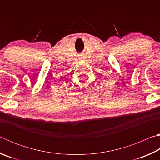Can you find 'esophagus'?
Wrapping results in <instances>:
<instances>
[{
    "mask_svg": "<svg viewBox=\"0 0 160 160\" xmlns=\"http://www.w3.org/2000/svg\"><path fill=\"white\" fill-rule=\"evenodd\" d=\"M78 57H79V58L80 59H84V56L82 55V54H80V55H79V56H78Z\"/></svg>",
    "mask_w": 160,
    "mask_h": 160,
    "instance_id": "34e87169",
    "label": "esophagus"
}]
</instances>
